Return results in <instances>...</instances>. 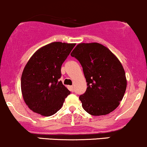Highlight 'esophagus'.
I'll return each instance as SVG.
<instances>
[{
  "label": "esophagus",
  "mask_w": 147,
  "mask_h": 147,
  "mask_svg": "<svg viewBox=\"0 0 147 147\" xmlns=\"http://www.w3.org/2000/svg\"><path fill=\"white\" fill-rule=\"evenodd\" d=\"M70 90H71L72 92H74V86H70Z\"/></svg>",
  "instance_id": "obj_1"
}]
</instances>
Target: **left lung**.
I'll use <instances>...</instances> for the list:
<instances>
[{
	"instance_id": "8db88e82",
	"label": "left lung",
	"mask_w": 147,
	"mask_h": 147,
	"mask_svg": "<svg viewBox=\"0 0 147 147\" xmlns=\"http://www.w3.org/2000/svg\"><path fill=\"white\" fill-rule=\"evenodd\" d=\"M83 68L88 88L79 96L91 115H105L119 105L127 88L125 72L118 59L99 43L78 44L71 54Z\"/></svg>"
}]
</instances>
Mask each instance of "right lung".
<instances>
[{
  "instance_id": "add662e5",
  "label": "right lung",
  "mask_w": 147,
  "mask_h": 147,
  "mask_svg": "<svg viewBox=\"0 0 147 147\" xmlns=\"http://www.w3.org/2000/svg\"><path fill=\"white\" fill-rule=\"evenodd\" d=\"M75 44L52 42L34 53L21 77V90L30 110L44 116L55 114L71 92L59 81L61 68Z\"/></svg>"
}]
</instances>
